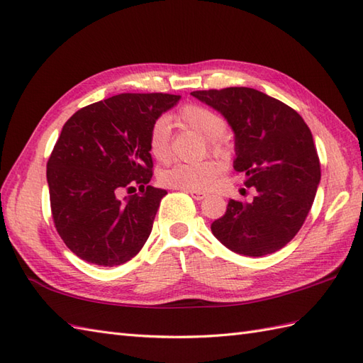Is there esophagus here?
Listing matches in <instances>:
<instances>
[{
  "label": "esophagus",
  "mask_w": 363,
  "mask_h": 363,
  "mask_svg": "<svg viewBox=\"0 0 363 363\" xmlns=\"http://www.w3.org/2000/svg\"><path fill=\"white\" fill-rule=\"evenodd\" d=\"M188 192L191 194V197L196 199V200H203L208 196L206 192H201V191H188Z\"/></svg>",
  "instance_id": "34e87169"
}]
</instances>
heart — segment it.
Returning a JSON list of instances; mask_svg holds the SVG:
<instances>
[{
  "instance_id": "obj_1",
  "label": "heart",
  "mask_w": 363,
  "mask_h": 363,
  "mask_svg": "<svg viewBox=\"0 0 363 363\" xmlns=\"http://www.w3.org/2000/svg\"><path fill=\"white\" fill-rule=\"evenodd\" d=\"M171 120L175 125L199 132L205 137L211 154L222 155L228 151L223 138L226 120L208 106L188 103L177 111ZM171 121L167 117L157 118L149 129L147 147L158 163H166L171 157ZM222 174V164L212 160L200 163H179L160 174V183L167 188L184 191H208Z\"/></svg>"
}]
</instances>
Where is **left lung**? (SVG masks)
<instances>
[{
  "label": "left lung",
  "mask_w": 363,
  "mask_h": 363,
  "mask_svg": "<svg viewBox=\"0 0 363 363\" xmlns=\"http://www.w3.org/2000/svg\"><path fill=\"white\" fill-rule=\"evenodd\" d=\"M235 134L234 169L255 188L251 203L229 200L211 231L228 250L262 257L284 248L305 223L320 182L313 134L288 104L251 87L194 91Z\"/></svg>",
  "instance_id": "1"
}]
</instances>
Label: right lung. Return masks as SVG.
I'll return each instance as SVG.
<instances>
[{
    "mask_svg": "<svg viewBox=\"0 0 363 363\" xmlns=\"http://www.w3.org/2000/svg\"><path fill=\"white\" fill-rule=\"evenodd\" d=\"M182 99L171 94H120L77 111L48 162L50 211L57 233L79 259L118 267L140 252L166 196L149 186V129ZM135 194L125 201L123 190Z\"/></svg>",
    "mask_w": 363,
    "mask_h": 363,
    "instance_id": "obj_1",
    "label": "right lung"
}]
</instances>
